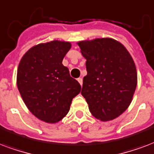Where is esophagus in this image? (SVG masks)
<instances>
[{
    "mask_svg": "<svg viewBox=\"0 0 154 154\" xmlns=\"http://www.w3.org/2000/svg\"><path fill=\"white\" fill-rule=\"evenodd\" d=\"M77 80H78L79 83H80V85H82V84H83V79H82V78H79Z\"/></svg>",
    "mask_w": 154,
    "mask_h": 154,
    "instance_id": "obj_1",
    "label": "esophagus"
}]
</instances>
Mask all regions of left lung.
I'll return each instance as SVG.
<instances>
[{"label": "left lung", "instance_id": "8db88e82", "mask_svg": "<svg viewBox=\"0 0 154 154\" xmlns=\"http://www.w3.org/2000/svg\"><path fill=\"white\" fill-rule=\"evenodd\" d=\"M87 59L82 96L91 114L102 121L121 115L132 102L137 83V69L125 46L112 38L78 42Z\"/></svg>", "mask_w": 154, "mask_h": 154}]
</instances>
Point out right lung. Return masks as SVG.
<instances>
[{"mask_svg": "<svg viewBox=\"0 0 154 154\" xmlns=\"http://www.w3.org/2000/svg\"><path fill=\"white\" fill-rule=\"evenodd\" d=\"M68 42L52 41L29 49L19 63L17 84L24 103L36 117L56 123L68 113L81 86L70 75L63 59Z\"/></svg>", "mask_w": 154, "mask_h": 154, "instance_id": "right-lung-1", "label": "right lung"}]
</instances>
